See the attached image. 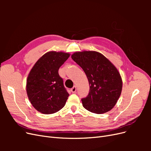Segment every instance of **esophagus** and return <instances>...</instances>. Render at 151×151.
<instances>
[{
	"instance_id": "obj_1",
	"label": "esophagus",
	"mask_w": 151,
	"mask_h": 151,
	"mask_svg": "<svg viewBox=\"0 0 151 151\" xmlns=\"http://www.w3.org/2000/svg\"><path fill=\"white\" fill-rule=\"evenodd\" d=\"M76 86H74V87H73L72 88H71L70 89V91H71V92L72 93H76Z\"/></svg>"
}]
</instances>
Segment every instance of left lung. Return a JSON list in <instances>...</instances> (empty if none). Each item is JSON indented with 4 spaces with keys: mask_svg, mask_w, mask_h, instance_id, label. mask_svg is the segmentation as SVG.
Here are the masks:
<instances>
[{
    "mask_svg": "<svg viewBox=\"0 0 151 151\" xmlns=\"http://www.w3.org/2000/svg\"><path fill=\"white\" fill-rule=\"evenodd\" d=\"M71 57L83 68L90 86L88 95L81 99L84 108L96 114L109 111L116 103L122 89L116 68L96 52H76Z\"/></svg>",
    "mask_w": 151,
    "mask_h": 151,
    "instance_id": "1",
    "label": "left lung"
}]
</instances>
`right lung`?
I'll use <instances>...</instances> for the list:
<instances>
[{"mask_svg":"<svg viewBox=\"0 0 151 151\" xmlns=\"http://www.w3.org/2000/svg\"><path fill=\"white\" fill-rule=\"evenodd\" d=\"M69 56L67 53L48 52L31 70L27 79V94L33 107L40 113L52 114L65 106L69 94L58 69Z\"/></svg>","mask_w":151,"mask_h":151,"instance_id":"obj_1","label":"right lung"}]
</instances>
